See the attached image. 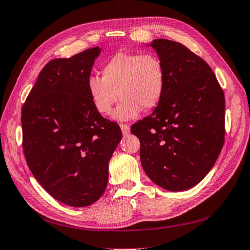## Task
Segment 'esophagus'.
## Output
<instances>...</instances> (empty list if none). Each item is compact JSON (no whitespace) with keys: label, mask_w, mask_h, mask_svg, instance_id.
<instances>
[{"label":"esophagus","mask_w":250,"mask_h":250,"mask_svg":"<svg viewBox=\"0 0 250 250\" xmlns=\"http://www.w3.org/2000/svg\"><path fill=\"white\" fill-rule=\"evenodd\" d=\"M120 128H121V131H122V134L124 135H126L130 133V125H126V124H122L120 125Z\"/></svg>","instance_id":"esophagus-1"}]
</instances>
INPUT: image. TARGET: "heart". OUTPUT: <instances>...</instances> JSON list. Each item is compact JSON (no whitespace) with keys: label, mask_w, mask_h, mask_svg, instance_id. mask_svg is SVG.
Returning <instances> with one entry per match:
<instances>
[{"label":"heart","mask_w":250,"mask_h":250,"mask_svg":"<svg viewBox=\"0 0 250 250\" xmlns=\"http://www.w3.org/2000/svg\"><path fill=\"white\" fill-rule=\"evenodd\" d=\"M164 64L154 53L120 52L102 67V78L92 75L86 89L93 106L101 115L109 116L119 97L113 117L117 120L137 118L141 111L155 108L165 90Z\"/></svg>","instance_id":"b5f03b06"}]
</instances>
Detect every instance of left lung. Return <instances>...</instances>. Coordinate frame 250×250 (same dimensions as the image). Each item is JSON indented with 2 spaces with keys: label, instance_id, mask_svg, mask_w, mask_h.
Here are the masks:
<instances>
[{
  "label": "left lung",
  "instance_id": "8db88e82",
  "mask_svg": "<svg viewBox=\"0 0 250 250\" xmlns=\"http://www.w3.org/2000/svg\"><path fill=\"white\" fill-rule=\"evenodd\" d=\"M166 84L152 115L131 132L140 140L145 174L169 191L193 187L219 157L225 135L223 89L208 63L179 42L155 39Z\"/></svg>",
  "mask_w": 250,
  "mask_h": 250
}]
</instances>
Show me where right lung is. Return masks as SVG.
Here are the masks:
<instances>
[{
	"instance_id": "add662e5",
	"label": "right lung",
	"mask_w": 250,
	"mask_h": 250,
	"mask_svg": "<svg viewBox=\"0 0 250 250\" xmlns=\"http://www.w3.org/2000/svg\"><path fill=\"white\" fill-rule=\"evenodd\" d=\"M101 49L48 62L21 109L22 149L42 188L71 207L103 196L108 164L122 133L95 109L86 89Z\"/></svg>"
}]
</instances>
